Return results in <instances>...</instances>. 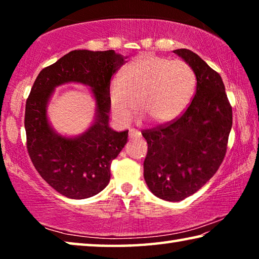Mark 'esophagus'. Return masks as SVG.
<instances>
[{
	"label": "esophagus",
	"mask_w": 259,
	"mask_h": 259,
	"mask_svg": "<svg viewBox=\"0 0 259 259\" xmlns=\"http://www.w3.org/2000/svg\"><path fill=\"white\" fill-rule=\"evenodd\" d=\"M140 136H142V134H140L138 130H136V129H130L129 130V138L130 139L140 138Z\"/></svg>",
	"instance_id": "1"
}]
</instances>
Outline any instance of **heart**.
<instances>
[{
	"mask_svg": "<svg viewBox=\"0 0 259 259\" xmlns=\"http://www.w3.org/2000/svg\"><path fill=\"white\" fill-rule=\"evenodd\" d=\"M196 85L192 67L183 60L145 54L122 68L120 80L108 89L109 105L121 123H129L136 112L153 124L176 119L190 104Z\"/></svg>",
	"mask_w": 259,
	"mask_h": 259,
	"instance_id": "heart-1",
	"label": "heart"
}]
</instances>
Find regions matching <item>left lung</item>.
Masks as SVG:
<instances>
[{
	"label": "left lung",
	"instance_id": "8db88e82",
	"mask_svg": "<svg viewBox=\"0 0 259 259\" xmlns=\"http://www.w3.org/2000/svg\"><path fill=\"white\" fill-rule=\"evenodd\" d=\"M174 52L192 67L196 93L179 119L143 131L148 145L144 178L157 198L178 202L198 192L222 164L232 129V107L217 72L191 50Z\"/></svg>",
	"mask_w": 259,
	"mask_h": 259
}]
</instances>
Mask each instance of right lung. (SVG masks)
I'll use <instances>...</instances> for the list:
<instances>
[{
  "label": "right lung",
  "mask_w": 259,
  "mask_h": 259,
  "mask_svg": "<svg viewBox=\"0 0 259 259\" xmlns=\"http://www.w3.org/2000/svg\"><path fill=\"white\" fill-rule=\"evenodd\" d=\"M126 57L114 50H74L43 68L26 102L27 150L41 177L68 199H87L102 192L111 179V163L128 142V130L109 126L111 77ZM76 82L90 87L95 100L94 120L76 136L59 134L47 116L55 88Z\"/></svg>",
  "instance_id": "obj_1"
}]
</instances>
